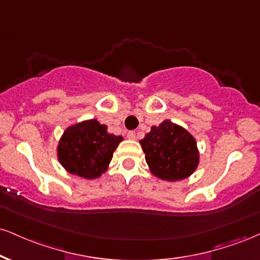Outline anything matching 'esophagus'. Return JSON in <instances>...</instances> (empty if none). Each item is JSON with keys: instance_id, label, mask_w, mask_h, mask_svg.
<instances>
[{"instance_id": "obj_1", "label": "esophagus", "mask_w": 260, "mask_h": 260, "mask_svg": "<svg viewBox=\"0 0 260 260\" xmlns=\"http://www.w3.org/2000/svg\"><path fill=\"white\" fill-rule=\"evenodd\" d=\"M127 138L128 139H136L137 138V134L134 131H129V132L127 133Z\"/></svg>"}]
</instances>
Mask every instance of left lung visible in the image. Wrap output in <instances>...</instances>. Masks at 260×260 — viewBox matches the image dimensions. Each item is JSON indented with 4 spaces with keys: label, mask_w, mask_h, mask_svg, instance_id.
<instances>
[{
    "label": "left lung",
    "mask_w": 260,
    "mask_h": 260,
    "mask_svg": "<svg viewBox=\"0 0 260 260\" xmlns=\"http://www.w3.org/2000/svg\"><path fill=\"white\" fill-rule=\"evenodd\" d=\"M150 171L160 179L176 181L191 176L199 165V151L193 137L170 120L140 140Z\"/></svg>",
    "instance_id": "1"
}]
</instances>
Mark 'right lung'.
<instances>
[{"label": "right lung", "mask_w": 260, "mask_h": 260, "mask_svg": "<svg viewBox=\"0 0 260 260\" xmlns=\"http://www.w3.org/2000/svg\"><path fill=\"white\" fill-rule=\"evenodd\" d=\"M121 136L108 133L98 121H83L69 127L58 145V158L69 173L94 179L108 170Z\"/></svg>", "instance_id": "obj_1"}]
</instances>
